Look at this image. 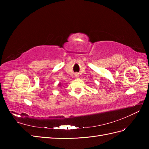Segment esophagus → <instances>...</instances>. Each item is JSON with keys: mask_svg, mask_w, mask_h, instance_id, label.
I'll list each match as a JSON object with an SVG mask.
<instances>
[{"mask_svg": "<svg viewBox=\"0 0 149 149\" xmlns=\"http://www.w3.org/2000/svg\"><path fill=\"white\" fill-rule=\"evenodd\" d=\"M75 76H76V78H78V77H79V74H78V73H76V74H75Z\"/></svg>", "mask_w": 149, "mask_h": 149, "instance_id": "1", "label": "esophagus"}]
</instances>
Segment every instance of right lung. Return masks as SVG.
Masks as SVG:
<instances>
[{
    "mask_svg": "<svg viewBox=\"0 0 149 149\" xmlns=\"http://www.w3.org/2000/svg\"><path fill=\"white\" fill-rule=\"evenodd\" d=\"M61 83H60V84H59V86H61Z\"/></svg>",
    "mask_w": 149,
    "mask_h": 149,
    "instance_id": "add662e5",
    "label": "right lung"
}]
</instances>
